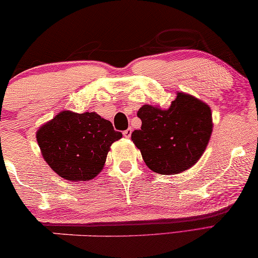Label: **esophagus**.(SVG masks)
Here are the masks:
<instances>
[{"label":"esophagus","mask_w":258,"mask_h":258,"mask_svg":"<svg viewBox=\"0 0 258 258\" xmlns=\"http://www.w3.org/2000/svg\"><path fill=\"white\" fill-rule=\"evenodd\" d=\"M122 134H124L125 138H130L131 136H132V128H127L125 130L124 132H122Z\"/></svg>","instance_id":"esophagus-1"}]
</instances>
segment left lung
Segmentation results:
<instances>
[{"label":"left lung","mask_w":258,"mask_h":258,"mask_svg":"<svg viewBox=\"0 0 258 258\" xmlns=\"http://www.w3.org/2000/svg\"><path fill=\"white\" fill-rule=\"evenodd\" d=\"M137 114L142 125L132 133V140L147 167L160 175L178 174L195 166L212 134L210 106L183 92L167 110L144 105Z\"/></svg>","instance_id":"left-lung-1"}]
</instances>
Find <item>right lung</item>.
<instances>
[{
	"instance_id": "right-lung-1",
	"label": "right lung",
	"mask_w": 258,
	"mask_h": 258,
	"mask_svg": "<svg viewBox=\"0 0 258 258\" xmlns=\"http://www.w3.org/2000/svg\"><path fill=\"white\" fill-rule=\"evenodd\" d=\"M122 137L96 112L62 111L41 126L37 141L44 160L62 178L89 180L104 167L111 145Z\"/></svg>"
}]
</instances>
